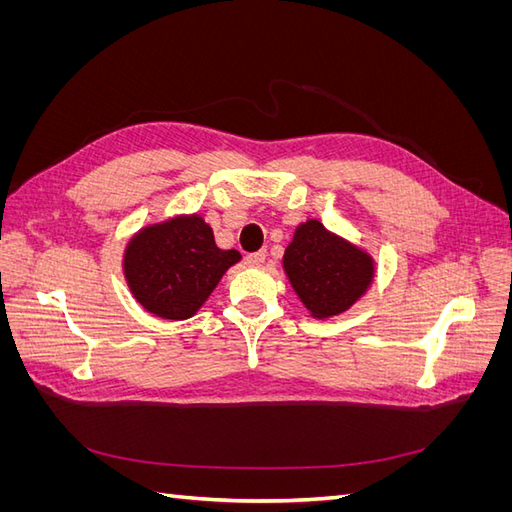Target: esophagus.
<instances>
[{"label": "esophagus", "instance_id": "34e87169", "mask_svg": "<svg viewBox=\"0 0 512 512\" xmlns=\"http://www.w3.org/2000/svg\"><path fill=\"white\" fill-rule=\"evenodd\" d=\"M265 258H267V250H258V252H254V254H247V265H252V267H260L262 262H265Z\"/></svg>", "mask_w": 512, "mask_h": 512}]
</instances>
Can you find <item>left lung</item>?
Returning a JSON list of instances; mask_svg holds the SVG:
<instances>
[{"mask_svg":"<svg viewBox=\"0 0 512 512\" xmlns=\"http://www.w3.org/2000/svg\"><path fill=\"white\" fill-rule=\"evenodd\" d=\"M284 269L305 307L318 318L342 314L367 290L374 265L363 252L337 239L318 220L294 232Z\"/></svg>","mask_w":512,"mask_h":512,"instance_id":"left-lung-1","label":"left lung"}]
</instances>
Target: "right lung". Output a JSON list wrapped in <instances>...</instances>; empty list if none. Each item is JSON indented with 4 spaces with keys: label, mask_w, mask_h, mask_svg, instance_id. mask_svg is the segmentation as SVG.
Instances as JSON below:
<instances>
[{
    "label": "right lung",
    "mask_w": 512,
    "mask_h": 512,
    "mask_svg": "<svg viewBox=\"0 0 512 512\" xmlns=\"http://www.w3.org/2000/svg\"><path fill=\"white\" fill-rule=\"evenodd\" d=\"M239 260L237 250H220L213 230L192 215L138 232L126 252V277L138 303L151 314L185 320Z\"/></svg>",
    "instance_id": "1"
}]
</instances>
